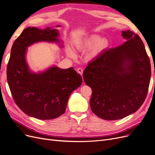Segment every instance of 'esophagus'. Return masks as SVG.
Segmentation results:
<instances>
[{
  "instance_id": "esophagus-1",
  "label": "esophagus",
  "mask_w": 155,
  "mask_h": 155,
  "mask_svg": "<svg viewBox=\"0 0 155 155\" xmlns=\"http://www.w3.org/2000/svg\"><path fill=\"white\" fill-rule=\"evenodd\" d=\"M77 71H78V73L80 74V75H81V76H83V70L82 68H81V67L78 68V69H77Z\"/></svg>"
}]
</instances>
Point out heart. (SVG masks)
<instances>
[{
	"label": "heart",
	"instance_id": "obj_1",
	"mask_svg": "<svg viewBox=\"0 0 155 155\" xmlns=\"http://www.w3.org/2000/svg\"><path fill=\"white\" fill-rule=\"evenodd\" d=\"M100 39L101 37L99 35L93 34L76 41L74 42V45L76 49L79 51H85L91 47L88 54V58L91 59L95 58L98 54L106 49L109 46V41L107 39ZM66 52L69 57L71 58L75 57V53L71 48L67 47Z\"/></svg>",
	"mask_w": 155,
	"mask_h": 155
}]
</instances>
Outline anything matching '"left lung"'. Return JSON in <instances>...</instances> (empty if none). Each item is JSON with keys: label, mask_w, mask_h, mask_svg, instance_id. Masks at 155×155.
<instances>
[{"label": "left lung", "mask_w": 155, "mask_h": 155, "mask_svg": "<svg viewBox=\"0 0 155 155\" xmlns=\"http://www.w3.org/2000/svg\"><path fill=\"white\" fill-rule=\"evenodd\" d=\"M122 36L124 44L103 51L83 72L84 81L92 90V112L106 120L137 111L150 83V60L143 42L133 31H122Z\"/></svg>", "instance_id": "obj_1"}]
</instances>
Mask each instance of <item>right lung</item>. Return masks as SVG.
I'll list each match as a JSON object with an SVG mask.
<instances>
[{"mask_svg":"<svg viewBox=\"0 0 155 155\" xmlns=\"http://www.w3.org/2000/svg\"><path fill=\"white\" fill-rule=\"evenodd\" d=\"M56 29L35 27L24 29L11 48L7 79L18 107L26 114L39 120H51L63 114L71 93L83 79L72 67H51L39 74L31 72L25 60L27 48L39 41L57 42Z\"/></svg>","mask_w":155,"mask_h":155,"instance_id":"right-lung-1","label":"right lung"}]
</instances>
